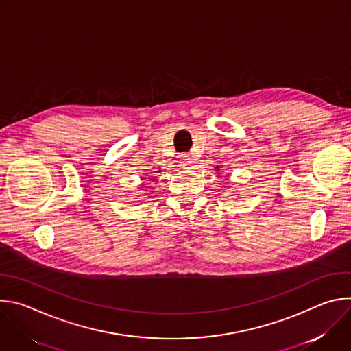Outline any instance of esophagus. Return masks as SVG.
Returning a JSON list of instances; mask_svg holds the SVG:
<instances>
[{"label":"esophagus","mask_w":351,"mask_h":351,"mask_svg":"<svg viewBox=\"0 0 351 351\" xmlns=\"http://www.w3.org/2000/svg\"><path fill=\"white\" fill-rule=\"evenodd\" d=\"M191 158H190V156H187V154H183L182 156V167H186V168H189L190 165H191Z\"/></svg>","instance_id":"obj_1"}]
</instances>
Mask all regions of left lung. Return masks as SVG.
I'll return each mask as SVG.
<instances>
[{"mask_svg": "<svg viewBox=\"0 0 351 351\" xmlns=\"http://www.w3.org/2000/svg\"><path fill=\"white\" fill-rule=\"evenodd\" d=\"M218 168H219V167H217V171H219V169H218Z\"/></svg>", "mask_w": 351, "mask_h": 351, "instance_id": "obj_1", "label": "left lung"}]
</instances>
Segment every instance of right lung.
Masks as SVG:
<instances>
[{
    "label": "right lung",
    "instance_id": "1",
    "mask_svg": "<svg viewBox=\"0 0 351 351\" xmlns=\"http://www.w3.org/2000/svg\"><path fill=\"white\" fill-rule=\"evenodd\" d=\"M158 172H160V171H158ZM143 180H144V179H143ZM141 184H144V183H141Z\"/></svg>",
    "mask_w": 351,
    "mask_h": 351
}]
</instances>
